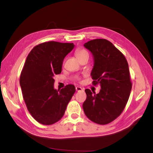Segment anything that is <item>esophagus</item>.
<instances>
[{"label": "esophagus", "mask_w": 153, "mask_h": 153, "mask_svg": "<svg viewBox=\"0 0 153 153\" xmlns=\"http://www.w3.org/2000/svg\"><path fill=\"white\" fill-rule=\"evenodd\" d=\"M76 91H83V88L81 87H79V86H76Z\"/></svg>", "instance_id": "34e87169"}]
</instances>
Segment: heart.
<instances>
[{
    "mask_svg": "<svg viewBox=\"0 0 153 153\" xmlns=\"http://www.w3.org/2000/svg\"><path fill=\"white\" fill-rule=\"evenodd\" d=\"M76 56L77 58V59L80 60L81 58H85V57H88V53L87 51H85V49H78L76 51Z\"/></svg>",
    "mask_w": 153,
    "mask_h": 153,
    "instance_id": "b5f03b06",
    "label": "heart"
}]
</instances>
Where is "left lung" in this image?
<instances>
[{"mask_svg": "<svg viewBox=\"0 0 153 153\" xmlns=\"http://www.w3.org/2000/svg\"><path fill=\"white\" fill-rule=\"evenodd\" d=\"M83 46L93 56V84L101 87L97 94L85 90L83 111L93 122L106 125L120 116L128 101L131 89L128 63L124 55L105 39H93Z\"/></svg>", "mask_w": 153, "mask_h": 153, "instance_id": "8db88e82", "label": "left lung"}]
</instances>
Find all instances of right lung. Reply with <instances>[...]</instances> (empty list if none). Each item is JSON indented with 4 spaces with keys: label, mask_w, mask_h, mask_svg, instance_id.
Returning a JSON list of instances; mask_svg holds the SVG:
<instances>
[{
    "label": "right lung",
    "mask_w": 153,
    "mask_h": 153,
    "mask_svg": "<svg viewBox=\"0 0 153 153\" xmlns=\"http://www.w3.org/2000/svg\"><path fill=\"white\" fill-rule=\"evenodd\" d=\"M74 47L73 43L47 42L35 46L27 56L20 85L28 111L41 124L60 120L76 91L72 84L60 91L53 85L54 76L61 73L64 58Z\"/></svg>",
    "instance_id": "1"
}]
</instances>
